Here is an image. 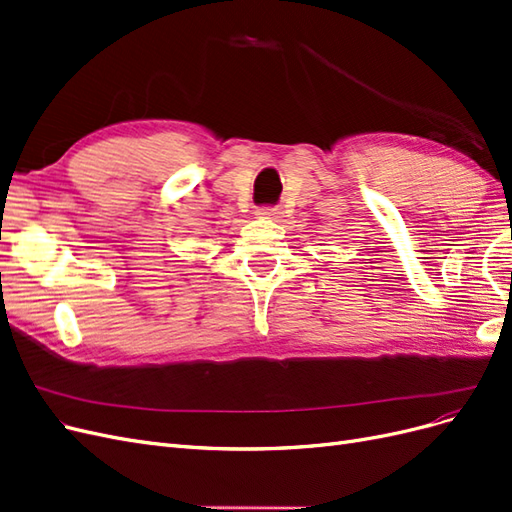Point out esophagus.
<instances>
[{"mask_svg": "<svg viewBox=\"0 0 512 512\" xmlns=\"http://www.w3.org/2000/svg\"><path fill=\"white\" fill-rule=\"evenodd\" d=\"M260 215H262V218H267V220H280L282 218V209L280 207H267V209H260Z\"/></svg>", "mask_w": 512, "mask_h": 512, "instance_id": "esophagus-1", "label": "esophagus"}]
</instances>
